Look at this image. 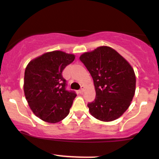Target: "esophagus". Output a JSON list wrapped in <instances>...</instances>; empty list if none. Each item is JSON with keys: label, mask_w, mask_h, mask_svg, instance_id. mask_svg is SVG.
I'll return each instance as SVG.
<instances>
[{"label": "esophagus", "mask_w": 159, "mask_h": 159, "mask_svg": "<svg viewBox=\"0 0 159 159\" xmlns=\"http://www.w3.org/2000/svg\"><path fill=\"white\" fill-rule=\"evenodd\" d=\"M78 91H79V93H81H81L84 92V86H83V85L81 86V89H80Z\"/></svg>", "instance_id": "obj_1"}]
</instances>
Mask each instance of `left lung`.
I'll list each match as a JSON object with an SVG mask.
<instances>
[{
	"label": "left lung",
	"instance_id": "obj_1",
	"mask_svg": "<svg viewBox=\"0 0 159 159\" xmlns=\"http://www.w3.org/2000/svg\"><path fill=\"white\" fill-rule=\"evenodd\" d=\"M93 78L95 99L88 104L93 117L117 119L129 108L135 92L136 78L130 64L115 50L101 46L80 56Z\"/></svg>",
	"mask_w": 159,
	"mask_h": 159
}]
</instances>
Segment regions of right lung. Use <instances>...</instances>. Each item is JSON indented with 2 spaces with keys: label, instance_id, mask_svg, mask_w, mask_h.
Returning <instances> with one entry per match:
<instances>
[{
  "label": "right lung",
  "instance_id": "obj_1",
  "mask_svg": "<svg viewBox=\"0 0 159 159\" xmlns=\"http://www.w3.org/2000/svg\"><path fill=\"white\" fill-rule=\"evenodd\" d=\"M75 56L64 51L47 52L33 59L25 71L24 91L30 109L37 117L48 123H57L66 118L75 91H67L62 71Z\"/></svg>",
  "mask_w": 159,
  "mask_h": 159
}]
</instances>
